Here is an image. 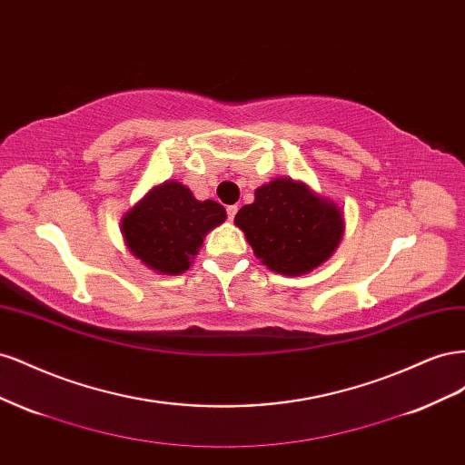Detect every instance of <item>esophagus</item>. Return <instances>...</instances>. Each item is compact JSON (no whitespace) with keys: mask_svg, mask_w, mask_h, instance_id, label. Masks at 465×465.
I'll return each instance as SVG.
<instances>
[{"mask_svg":"<svg viewBox=\"0 0 465 465\" xmlns=\"http://www.w3.org/2000/svg\"><path fill=\"white\" fill-rule=\"evenodd\" d=\"M236 213H238V205H229V207H227V215H229V219H231V221L234 219V215H236Z\"/></svg>","mask_w":465,"mask_h":465,"instance_id":"1","label":"esophagus"}]
</instances>
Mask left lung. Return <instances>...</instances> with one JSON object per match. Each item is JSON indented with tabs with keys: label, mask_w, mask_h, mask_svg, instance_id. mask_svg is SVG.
Here are the masks:
<instances>
[{
	"label": "left lung",
	"mask_w": 465,
	"mask_h": 465,
	"mask_svg": "<svg viewBox=\"0 0 465 465\" xmlns=\"http://www.w3.org/2000/svg\"><path fill=\"white\" fill-rule=\"evenodd\" d=\"M258 260L272 272L297 277L312 272L340 246L343 211L304 182L275 178L254 192V203L234 217Z\"/></svg>",
	"instance_id": "obj_1"
}]
</instances>
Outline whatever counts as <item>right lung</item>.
Instances as JSON below:
<instances>
[{"label":"right lung","mask_w":465,"mask_h":465,"mask_svg":"<svg viewBox=\"0 0 465 465\" xmlns=\"http://www.w3.org/2000/svg\"><path fill=\"white\" fill-rule=\"evenodd\" d=\"M224 219L221 203L195 200L190 188L166 180L124 215L122 234L132 254L153 272L180 275L192 265L205 234Z\"/></svg>","instance_id":"right-lung-1"}]
</instances>
